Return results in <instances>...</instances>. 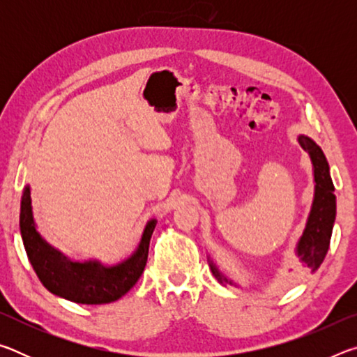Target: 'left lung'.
Masks as SVG:
<instances>
[{"mask_svg": "<svg viewBox=\"0 0 357 357\" xmlns=\"http://www.w3.org/2000/svg\"><path fill=\"white\" fill-rule=\"evenodd\" d=\"M298 143L310 157L313 168V183H315V192H313V202L304 231L296 244V257L298 263H294L296 269H310L312 273L321 266L323 259L328 253L332 228H334L337 203L334 195V184H332L329 164L326 160V155L321 148L307 135H298ZM209 269L217 282L223 287H239L238 282H234L227 277L222 271L217 268L213 258L208 257ZM291 269H288V273Z\"/></svg>", "mask_w": 357, "mask_h": 357, "instance_id": "1", "label": "left lung"}]
</instances>
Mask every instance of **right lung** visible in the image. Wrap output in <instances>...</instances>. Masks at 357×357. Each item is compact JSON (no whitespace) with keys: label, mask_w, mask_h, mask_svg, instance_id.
I'll use <instances>...</instances> for the list:
<instances>
[{"label":"right lung","mask_w":357,"mask_h":357,"mask_svg":"<svg viewBox=\"0 0 357 357\" xmlns=\"http://www.w3.org/2000/svg\"><path fill=\"white\" fill-rule=\"evenodd\" d=\"M155 223V219L148 220L137 249L123 261L112 266L102 264L99 259L74 261L40 236L28 184L20 202V234L29 263L48 291L77 304H108L123 298L135 285L146 266Z\"/></svg>","instance_id":"obj_1"}]
</instances>
